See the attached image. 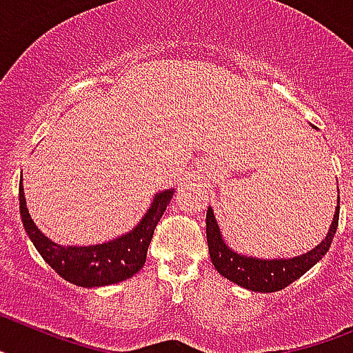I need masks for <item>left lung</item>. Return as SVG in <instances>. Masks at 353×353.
Here are the masks:
<instances>
[{
  "instance_id": "1",
  "label": "left lung",
  "mask_w": 353,
  "mask_h": 353,
  "mask_svg": "<svg viewBox=\"0 0 353 353\" xmlns=\"http://www.w3.org/2000/svg\"><path fill=\"white\" fill-rule=\"evenodd\" d=\"M337 222H339V203H337L334 222H332L327 238L316 249L298 258H290V260H256V258L236 254L234 250L223 243L218 223L214 220V212L209 208L208 222H205L209 256H211L214 269L232 283L254 290V292H278L301 278L308 269H312L314 265L327 254L336 236Z\"/></svg>"
}]
</instances>
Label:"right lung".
<instances>
[{"mask_svg":"<svg viewBox=\"0 0 353 353\" xmlns=\"http://www.w3.org/2000/svg\"><path fill=\"white\" fill-rule=\"evenodd\" d=\"M173 191L157 194L142 222L126 236L93 247H61L39 232L26 211L25 194L19 185V212L23 227L43 260L70 283L79 287H101L124 281L144 267L148 247L157 223L170 205Z\"/></svg>","mask_w":353,"mask_h":353,"instance_id":"right-lung-1","label":"right lung"}]
</instances>
